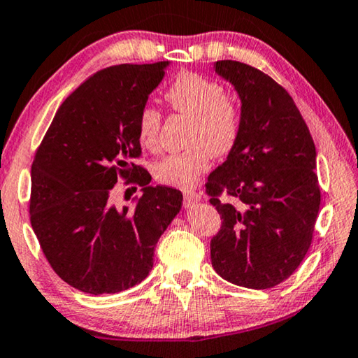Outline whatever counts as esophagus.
<instances>
[{
  "mask_svg": "<svg viewBox=\"0 0 358 358\" xmlns=\"http://www.w3.org/2000/svg\"><path fill=\"white\" fill-rule=\"evenodd\" d=\"M201 201V194L196 193V191H185V204L193 206Z\"/></svg>",
  "mask_w": 358,
  "mask_h": 358,
  "instance_id": "obj_1",
  "label": "esophagus"
}]
</instances>
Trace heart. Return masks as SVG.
I'll return each mask as SVG.
<instances>
[{
    "instance_id": "b5f03b06",
    "label": "heart",
    "mask_w": 358,
    "mask_h": 358,
    "mask_svg": "<svg viewBox=\"0 0 358 358\" xmlns=\"http://www.w3.org/2000/svg\"><path fill=\"white\" fill-rule=\"evenodd\" d=\"M165 100L175 112L191 118L189 148L164 155L152 165L154 178L175 188H191L209 167L210 157H224L235 148L241 131V108L225 95L222 85L198 73H185L173 80ZM160 113L144 107L138 118V138L143 148L159 143Z\"/></svg>"
}]
</instances>
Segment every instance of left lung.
Returning a JSON list of instances; mask_svg holds the SVG:
<instances>
[{"label":"left lung","mask_w":358,"mask_h":358,"mask_svg":"<svg viewBox=\"0 0 358 358\" xmlns=\"http://www.w3.org/2000/svg\"><path fill=\"white\" fill-rule=\"evenodd\" d=\"M214 71L238 94L241 131L206 183L222 217L210 261L231 284L271 289L294 274L311 245L321 203L315 143L294 100L268 74L231 59L215 62Z\"/></svg>","instance_id":"1"}]
</instances>
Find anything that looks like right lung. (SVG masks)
Returning a JSON list of instances; mask_svg holds the SVG:
<instances>
[{"mask_svg":"<svg viewBox=\"0 0 358 358\" xmlns=\"http://www.w3.org/2000/svg\"><path fill=\"white\" fill-rule=\"evenodd\" d=\"M170 62L117 64L84 80L62 103L35 154L30 224L45 258L66 284L85 294H118L154 266V248L183 194L150 186L139 157L138 118ZM143 196L134 208L113 203L117 175Z\"/></svg>","mask_w":358,"mask_h":358,"instance_id":"right-lung-1","label":"right lung"}]
</instances>
